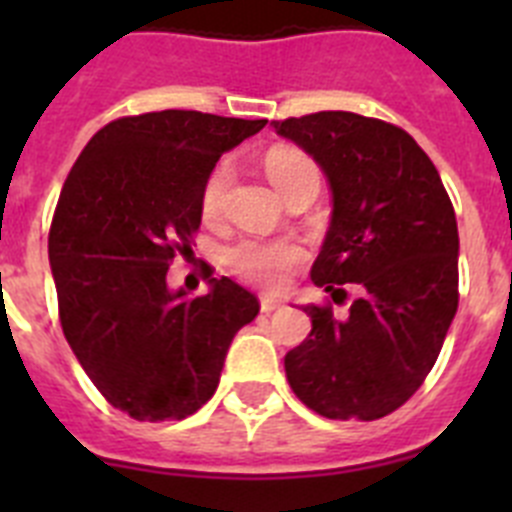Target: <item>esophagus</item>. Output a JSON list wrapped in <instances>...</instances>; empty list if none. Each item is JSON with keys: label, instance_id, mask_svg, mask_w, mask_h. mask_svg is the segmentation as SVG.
I'll return each instance as SVG.
<instances>
[{"label": "esophagus", "instance_id": "obj_1", "mask_svg": "<svg viewBox=\"0 0 512 512\" xmlns=\"http://www.w3.org/2000/svg\"><path fill=\"white\" fill-rule=\"evenodd\" d=\"M279 307H282V302L274 300V297H269V295L261 297V312H266V315H269V312H274V310H279Z\"/></svg>", "mask_w": 512, "mask_h": 512}]
</instances>
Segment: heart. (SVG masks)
<instances>
[{"label":"heart","instance_id":"obj_1","mask_svg":"<svg viewBox=\"0 0 512 512\" xmlns=\"http://www.w3.org/2000/svg\"><path fill=\"white\" fill-rule=\"evenodd\" d=\"M264 166L266 176L279 189L282 197H287L292 189L300 187L307 179H320L318 166L312 164V158H307L300 151H292V148H274V151H269ZM228 184V164H220L207 176L205 189H202V212H205V217L217 215V210L223 205ZM302 259H305L302 246H297L295 241H287V238H246V241H238L228 251V264L238 277L269 289L282 287L289 269H295Z\"/></svg>","mask_w":512,"mask_h":512}]
</instances>
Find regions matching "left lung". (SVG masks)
<instances>
[{"mask_svg":"<svg viewBox=\"0 0 512 512\" xmlns=\"http://www.w3.org/2000/svg\"><path fill=\"white\" fill-rule=\"evenodd\" d=\"M323 169L333 212L310 277L346 318L302 305L310 336L284 356L289 387L330 420H377L415 395L459 307V230L423 148L397 125L356 112L271 122Z\"/></svg>","mask_w":512,"mask_h":512,"instance_id":"1","label":"left lung"}]
</instances>
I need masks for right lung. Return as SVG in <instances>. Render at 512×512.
Listing matches in <instances>:
<instances>
[{
    "instance_id": "1",
    "label": "right lung",
    "mask_w": 512,
    "mask_h": 512,
    "mask_svg": "<svg viewBox=\"0 0 512 512\" xmlns=\"http://www.w3.org/2000/svg\"><path fill=\"white\" fill-rule=\"evenodd\" d=\"M266 120L194 110L120 117L76 158L58 197L48 259L63 336L112 408L182 420L215 395L233 336L259 300L233 279L187 297L166 284L202 223L217 158Z\"/></svg>"
}]
</instances>
